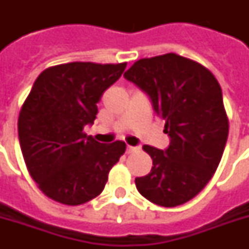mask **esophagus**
I'll return each instance as SVG.
<instances>
[{"mask_svg":"<svg viewBox=\"0 0 249 249\" xmlns=\"http://www.w3.org/2000/svg\"><path fill=\"white\" fill-rule=\"evenodd\" d=\"M134 150H136V147H133V146H129V144L126 146V154H132Z\"/></svg>","mask_w":249,"mask_h":249,"instance_id":"34e87169","label":"esophagus"}]
</instances>
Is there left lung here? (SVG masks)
<instances>
[{"mask_svg": "<svg viewBox=\"0 0 249 249\" xmlns=\"http://www.w3.org/2000/svg\"><path fill=\"white\" fill-rule=\"evenodd\" d=\"M125 79L148 94L170 137L165 151L144 144L147 176L136 178L142 196L177 207L204 189L220 164L229 134L222 90L208 68L174 53L137 60Z\"/></svg>", "mask_w": 249, "mask_h": 249, "instance_id": "8db88e82", "label": "left lung"}]
</instances>
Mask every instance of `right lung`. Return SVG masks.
Instances as JSON below:
<instances>
[{
  "mask_svg": "<svg viewBox=\"0 0 249 249\" xmlns=\"http://www.w3.org/2000/svg\"><path fill=\"white\" fill-rule=\"evenodd\" d=\"M125 67L72 62L46 68L33 84L19 113V142L31 177L53 200L80 205L97 197L125 152L123 141L99 143L84 133Z\"/></svg>",
  "mask_w": 249,
  "mask_h": 249,
  "instance_id": "right-lung-1",
  "label": "right lung"
}]
</instances>
